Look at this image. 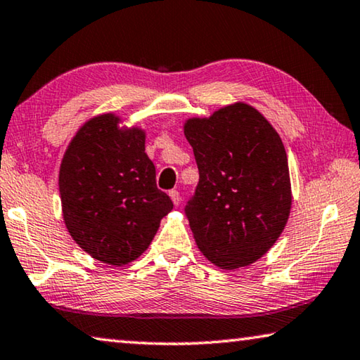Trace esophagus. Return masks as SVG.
Masks as SVG:
<instances>
[{
	"label": "esophagus",
	"instance_id": "1",
	"mask_svg": "<svg viewBox=\"0 0 360 360\" xmlns=\"http://www.w3.org/2000/svg\"><path fill=\"white\" fill-rule=\"evenodd\" d=\"M169 197H171V200H173V203L176 205V207H178V205L181 203L179 192L178 191H169Z\"/></svg>",
	"mask_w": 360,
	"mask_h": 360
}]
</instances>
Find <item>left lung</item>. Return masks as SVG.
<instances>
[{
  "label": "left lung",
  "mask_w": 360,
  "mask_h": 360,
  "mask_svg": "<svg viewBox=\"0 0 360 360\" xmlns=\"http://www.w3.org/2000/svg\"><path fill=\"white\" fill-rule=\"evenodd\" d=\"M184 134L200 174L186 207L198 250L226 271L253 264L281 237L292 210L281 136L245 102L186 120Z\"/></svg>",
  "instance_id": "1"
}]
</instances>
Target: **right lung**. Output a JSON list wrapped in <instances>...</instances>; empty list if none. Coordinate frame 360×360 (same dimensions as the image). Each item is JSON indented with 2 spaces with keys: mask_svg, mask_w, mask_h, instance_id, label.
Instances as JSON below:
<instances>
[{
  "mask_svg": "<svg viewBox=\"0 0 360 360\" xmlns=\"http://www.w3.org/2000/svg\"><path fill=\"white\" fill-rule=\"evenodd\" d=\"M62 216L83 252L124 266L149 248L173 202L155 184L146 131L115 113L89 118L68 144L59 169Z\"/></svg>",
  "mask_w": 360,
  "mask_h": 360,
  "instance_id": "1",
  "label": "right lung"
}]
</instances>
